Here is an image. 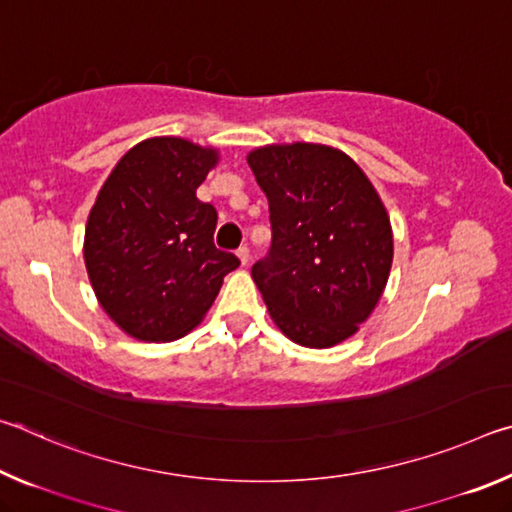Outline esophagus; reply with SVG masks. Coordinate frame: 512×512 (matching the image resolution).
I'll use <instances>...</instances> for the list:
<instances>
[{
    "mask_svg": "<svg viewBox=\"0 0 512 512\" xmlns=\"http://www.w3.org/2000/svg\"><path fill=\"white\" fill-rule=\"evenodd\" d=\"M237 257H239V262L246 266L250 262V248L248 246H239L237 248Z\"/></svg>",
    "mask_w": 512,
    "mask_h": 512,
    "instance_id": "34e87169",
    "label": "esophagus"
}]
</instances>
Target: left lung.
I'll use <instances>...</instances> for the list:
<instances>
[{
  "label": "left lung",
  "instance_id": "8db88e82",
  "mask_svg": "<svg viewBox=\"0 0 512 512\" xmlns=\"http://www.w3.org/2000/svg\"><path fill=\"white\" fill-rule=\"evenodd\" d=\"M268 198L271 248L253 264L275 325L307 348L357 332L393 264L386 207L359 164L323 144L264 146L248 155Z\"/></svg>",
  "mask_w": 512,
  "mask_h": 512
}]
</instances>
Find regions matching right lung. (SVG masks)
Here are the masks:
<instances>
[{
  "instance_id": "obj_1",
  "label": "right lung",
  "mask_w": 512,
  "mask_h": 512,
  "mask_svg": "<svg viewBox=\"0 0 512 512\" xmlns=\"http://www.w3.org/2000/svg\"><path fill=\"white\" fill-rule=\"evenodd\" d=\"M219 155L153 137L117 162L85 228V268L126 334L173 341L201 323L239 257L214 246V205L196 198Z\"/></svg>"
}]
</instances>
